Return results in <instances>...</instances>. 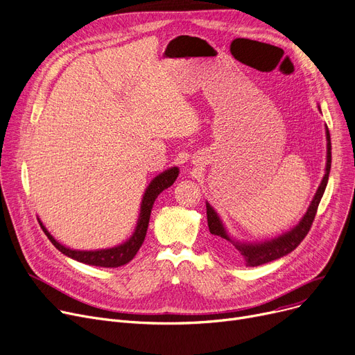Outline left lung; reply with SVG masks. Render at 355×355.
Segmentation results:
<instances>
[{
    "mask_svg": "<svg viewBox=\"0 0 355 355\" xmlns=\"http://www.w3.org/2000/svg\"><path fill=\"white\" fill-rule=\"evenodd\" d=\"M319 108V105H318ZM320 110V108H319ZM325 134H327V164H325V175L320 180L319 187L316 189V193L313 195L311 205L308 211L305 212L300 218V221L291 228L289 231H286L275 239H268L263 241H240L235 240L234 237L228 234L223 219L219 218L218 212L214 209V207L207 200V216H208V227L209 232L216 239L218 247L225 254H230L231 251H239L240 256L244 260V264L247 267H257L266 263H270L273 260H277L283 256H288L289 252H292L300 243L302 240L306 237V234L311 230V225L313 223V218L316 215V209L320 199H322V195L325 192L328 178H329V171H331V136L328 127H325Z\"/></svg>",
    "mask_w": 355,
    "mask_h": 355,
    "instance_id": "obj_1",
    "label": "left lung"
}]
</instances>
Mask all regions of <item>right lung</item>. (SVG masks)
Returning a JSON list of instances; mask_svg holds the SVG:
<instances>
[{
  "label": "right lung",
  "instance_id": "add662e5",
  "mask_svg": "<svg viewBox=\"0 0 355 355\" xmlns=\"http://www.w3.org/2000/svg\"><path fill=\"white\" fill-rule=\"evenodd\" d=\"M179 176V167L173 166L168 167L167 171H163L159 173L156 178H153L148 183V187L144 191V195L141 198V204H140V214L136 228H134L132 234L130 235V239L125 240L124 243L118 244L115 247L110 248H101V250H73L71 247H66L62 243H59L52 234L47 231V228L43 225V223H39L44 234L47 235V239L52 241V244L62 252V254L67 256L72 260H76L83 264H89V266H96V267H120L127 264L134 259V256L137 254V251L140 250L144 239H146V232L150 221V214L151 209H153L155 200L156 198L167 188H171L173 182Z\"/></svg>",
  "mask_w": 355,
  "mask_h": 355
}]
</instances>
